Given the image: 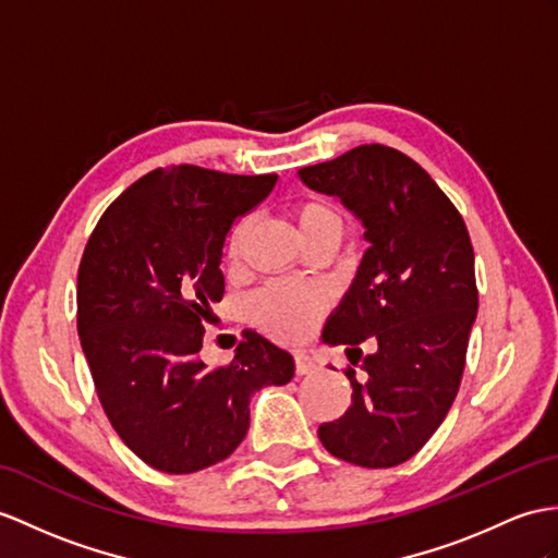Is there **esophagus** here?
<instances>
[{
    "label": "esophagus",
    "mask_w": 558,
    "mask_h": 558,
    "mask_svg": "<svg viewBox=\"0 0 558 558\" xmlns=\"http://www.w3.org/2000/svg\"><path fill=\"white\" fill-rule=\"evenodd\" d=\"M317 369V364L312 357H307L305 352H295V374L298 376H305V374H312Z\"/></svg>",
    "instance_id": "34e87169"
}]
</instances>
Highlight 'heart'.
<instances>
[{
    "mask_svg": "<svg viewBox=\"0 0 558 558\" xmlns=\"http://www.w3.org/2000/svg\"><path fill=\"white\" fill-rule=\"evenodd\" d=\"M293 217L305 241L326 232H341L343 229L341 215L336 213L331 203H326L322 198H303L301 203H295ZM241 234L243 227L236 229V239ZM251 312L255 322L260 324L269 336L291 343L301 341L310 331V326L315 324L322 312V298L312 291L275 283V287H267L253 298Z\"/></svg>",
    "mask_w": 558,
    "mask_h": 558,
    "instance_id": "heart-1",
    "label": "heart"
}]
</instances>
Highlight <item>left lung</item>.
I'll use <instances>...</instances> for the list:
<instances>
[{
    "instance_id": "8db88e82",
    "label": "left lung",
    "mask_w": 558,
    "mask_h": 558,
    "mask_svg": "<svg viewBox=\"0 0 558 558\" xmlns=\"http://www.w3.org/2000/svg\"><path fill=\"white\" fill-rule=\"evenodd\" d=\"M298 174L341 198L369 241L322 341L348 345L352 364L360 342L377 350L362 359L364 381L345 369L352 404L319 426V440L355 466H398L438 430L464 374L478 312L469 229L430 174L398 148L362 144Z\"/></svg>"
}]
</instances>
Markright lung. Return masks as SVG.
Listing matches in <instances>:
<instances>
[{
    "instance_id": "add662e5",
    "label": "right lung",
    "mask_w": 558,
    "mask_h": 558,
    "mask_svg": "<svg viewBox=\"0 0 558 558\" xmlns=\"http://www.w3.org/2000/svg\"><path fill=\"white\" fill-rule=\"evenodd\" d=\"M275 184L277 174L156 168L106 208L87 241L80 343L111 426L158 471L227 459L248 433L253 392L291 381L293 357L255 331L229 364L198 355L210 305L225 295L227 234Z\"/></svg>"
}]
</instances>
